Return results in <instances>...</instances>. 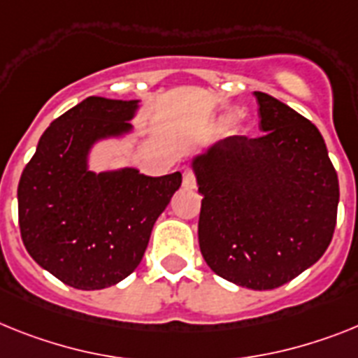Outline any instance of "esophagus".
<instances>
[{
  "mask_svg": "<svg viewBox=\"0 0 358 358\" xmlns=\"http://www.w3.org/2000/svg\"><path fill=\"white\" fill-rule=\"evenodd\" d=\"M182 184H184L185 189H193L194 185H196V174H194V171H191V169L185 171L184 182H182Z\"/></svg>",
  "mask_w": 358,
  "mask_h": 358,
  "instance_id": "esophagus-1",
  "label": "esophagus"
}]
</instances>
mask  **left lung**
Returning <instances> with one entry per match:
<instances>
[{
    "mask_svg": "<svg viewBox=\"0 0 358 358\" xmlns=\"http://www.w3.org/2000/svg\"><path fill=\"white\" fill-rule=\"evenodd\" d=\"M262 136H229L196 156L198 242L213 271L275 289L322 257L337 224L338 178L322 134L302 114L255 92Z\"/></svg>",
    "mask_w": 358,
    "mask_h": 358,
    "instance_id": "1",
    "label": "left lung"
}]
</instances>
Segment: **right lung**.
<instances>
[{
  "mask_svg": "<svg viewBox=\"0 0 358 358\" xmlns=\"http://www.w3.org/2000/svg\"><path fill=\"white\" fill-rule=\"evenodd\" d=\"M136 107V100L89 96L50 123L21 173V240L43 269L76 289H103L131 275L182 185L180 173L87 169L92 143L129 133Z\"/></svg>",
  "mask_w": 358,
  "mask_h": 358,
  "instance_id": "1",
  "label": "right lung"
}]
</instances>
